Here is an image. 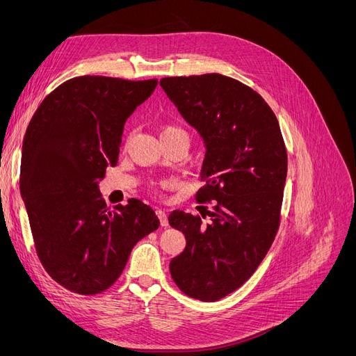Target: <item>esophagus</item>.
Masks as SVG:
<instances>
[{"label":"esophagus","mask_w":356,"mask_h":356,"mask_svg":"<svg viewBox=\"0 0 356 356\" xmlns=\"http://www.w3.org/2000/svg\"><path fill=\"white\" fill-rule=\"evenodd\" d=\"M156 213H157V217L160 218L161 227H168V225H169V221H168L166 211H165V209H161V208H157V209H156Z\"/></svg>","instance_id":"esophagus-1"}]
</instances>
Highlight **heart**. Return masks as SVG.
<instances>
[{"label":"heart","mask_w":356,"mask_h":356,"mask_svg":"<svg viewBox=\"0 0 356 356\" xmlns=\"http://www.w3.org/2000/svg\"><path fill=\"white\" fill-rule=\"evenodd\" d=\"M175 134H186V132L181 131V129H178L175 126H165L163 129H161L160 136H168V135H175Z\"/></svg>","instance_id":"obj_1"}]
</instances>
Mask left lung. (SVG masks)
Here are the masks:
<instances>
[{"label":"left lung","mask_w":356,"mask_h":356,"mask_svg":"<svg viewBox=\"0 0 356 356\" xmlns=\"http://www.w3.org/2000/svg\"><path fill=\"white\" fill-rule=\"evenodd\" d=\"M169 99L207 144L197 190L211 222L174 211L187 245L169 264L188 297L217 301L241 288L270 250L281 225L288 156L277 118L250 86L221 74L165 77ZM208 208V207H207Z\"/></svg>","instance_id":"1"}]
</instances>
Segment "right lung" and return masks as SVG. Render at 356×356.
<instances>
[{
    "label": "right lung",
    "instance_id": "obj_1",
    "mask_svg": "<svg viewBox=\"0 0 356 356\" xmlns=\"http://www.w3.org/2000/svg\"><path fill=\"white\" fill-rule=\"evenodd\" d=\"M157 83L74 77L46 96L28 124L20 193L35 251L53 281L75 294L108 289L132 248L160 225L141 200L110 209L98 188L117 165L127 117Z\"/></svg>",
    "mask_w": 356,
    "mask_h": 356
}]
</instances>
